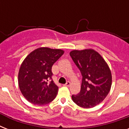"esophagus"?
<instances>
[{"label": "esophagus", "instance_id": "1", "mask_svg": "<svg viewBox=\"0 0 129 129\" xmlns=\"http://www.w3.org/2000/svg\"><path fill=\"white\" fill-rule=\"evenodd\" d=\"M71 85V82H67V83L66 84L64 85L65 86H67V87H69V86H70Z\"/></svg>", "mask_w": 129, "mask_h": 129}]
</instances>
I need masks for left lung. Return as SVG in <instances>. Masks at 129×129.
Listing matches in <instances>:
<instances>
[{"label": "left lung", "instance_id": "obj_1", "mask_svg": "<svg viewBox=\"0 0 129 129\" xmlns=\"http://www.w3.org/2000/svg\"><path fill=\"white\" fill-rule=\"evenodd\" d=\"M82 76L81 90L72 100L84 108H93L105 99L112 85V74L101 55L92 49L70 53Z\"/></svg>", "mask_w": 129, "mask_h": 129}]
</instances>
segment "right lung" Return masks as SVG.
Wrapping results in <instances>:
<instances>
[{"label": "right lung", "mask_w": 129, "mask_h": 129, "mask_svg": "<svg viewBox=\"0 0 129 129\" xmlns=\"http://www.w3.org/2000/svg\"><path fill=\"white\" fill-rule=\"evenodd\" d=\"M63 53L62 49L43 47L33 51L23 60L18 83L21 93L29 102L43 105L55 98L58 87L52 80L51 68Z\"/></svg>", "instance_id": "add662e5"}]
</instances>
